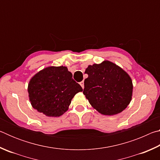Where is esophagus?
<instances>
[{
    "label": "esophagus",
    "mask_w": 160,
    "mask_h": 160,
    "mask_svg": "<svg viewBox=\"0 0 160 160\" xmlns=\"http://www.w3.org/2000/svg\"><path fill=\"white\" fill-rule=\"evenodd\" d=\"M80 85H81V87H82V89L84 88V81H82V82H80Z\"/></svg>",
    "instance_id": "obj_1"
}]
</instances>
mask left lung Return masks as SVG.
<instances>
[{"mask_svg": "<svg viewBox=\"0 0 160 160\" xmlns=\"http://www.w3.org/2000/svg\"><path fill=\"white\" fill-rule=\"evenodd\" d=\"M85 73L83 94L90 104L104 115H114L128 107L132 98V83L126 72L112 62L104 61L89 66Z\"/></svg>", "mask_w": 160, "mask_h": 160, "instance_id": "obj_1", "label": "left lung"}]
</instances>
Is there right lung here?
Segmentation results:
<instances>
[{"label":"right lung","mask_w":160,"mask_h":160,"mask_svg":"<svg viewBox=\"0 0 160 160\" xmlns=\"http://www.w3.org/2000/svg\"><path fill=\"white\" fill-rule=\"evenodd\" d=\"M82 91L65 66L46 68L32 77L28 85L29 101L34 109L53 117L66 112L73 97Z\"/></svg>","instance_id":"add662e5"}]
</instances>
